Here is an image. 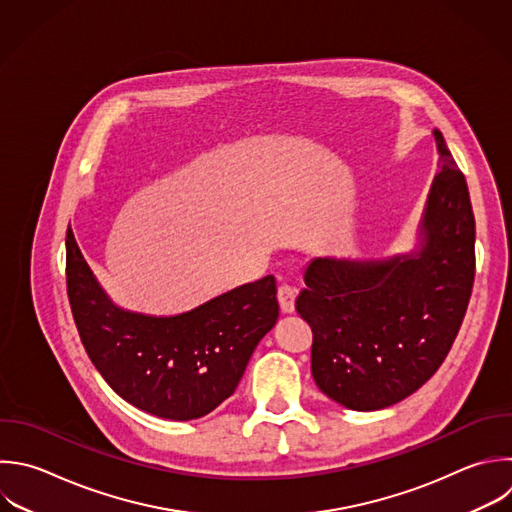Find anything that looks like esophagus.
Listing matches in <instances>:
<instances>
[{
	"label": "esophagus",
	"instance_id": "1",
	"mask_svg": "<svg viewBox=\"0 0 512 512\" xmlns=\"http://www.w3.org/2000/svg\"><path fill=\"white\" fill-rule=\"evenodd\" d=\"M294 298H296L294 288H290V286H280L278 288V302H280L282 314H292L294 312Z\"/></svg>",
	"mask_w": 512,
	"mask_h": 512
}]
</instances>
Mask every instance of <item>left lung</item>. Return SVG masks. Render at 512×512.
<instances>
[{"instance_id":"obj_1","label":"left lung","mask_w":512,"mask_h":512,"mask_svg":"<svg viewBox=\"0 0 512 512\" xmlns=\"http://www.w3.org/2000/svg\"><path fill=\"white\" fill-rule=\"evenodd\" d=\"M416 244L388 258H314L296 298L310 324L316 386L350 410L416 392L444 362L472 292L474 216L466 180L438 130Z\"/></svg>"}]
</instances>
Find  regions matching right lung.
<instances>
[{
    "label": "right lung",
    "mask_w": 512,
    "mask_h": 512,
    "mask_svg": "<svg viewBox=\"0 0 512 512\" xmlns=\"http://www.w3.org/2000/svg\"><path fill=\"white\" fill-rule=\"evenodd\" d=\"M68 296L84 348L126 402L168 420H196L234 394L258 342L278 320L276 280L264 276L180 314L118 306L66 236Z\"/></svg>",
    "instance_id": "obj_1"
}]
</instances>
